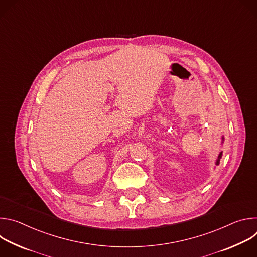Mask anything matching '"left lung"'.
<instances>
[{
	"label": "left lung",
	"mask_w": 257,
	"mask_h": 257,
	"mask_svg": "<svg viewBox=\"0 0 257 257\" xmlns=\"http://www.w3.org/2000/svg\"><path fill=\"white\" fill-rule=\"evenodd\" d=\"M223 142H224V137H223ZM222 156H223V153L221 152V153H219V155L217 156V160H216V162H215V165H216V166L219 164V161H221Z\"/></svg>",
	"instance_id": "1"
}]
</instances>
